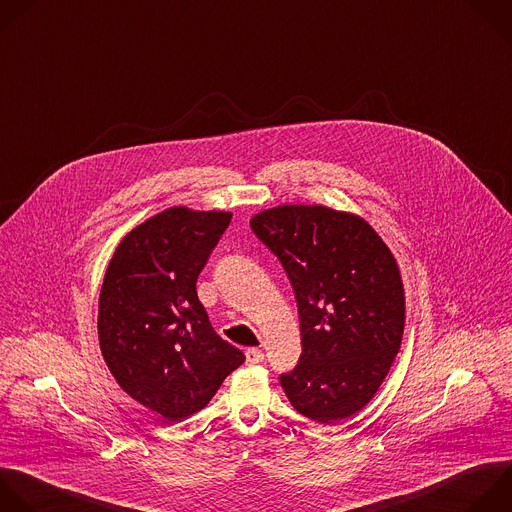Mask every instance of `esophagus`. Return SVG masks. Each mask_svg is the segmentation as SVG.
<instances>
[{
    "label": "esophagus",
    "instance_id": "34e87169",
    "mask_svg": "<svg viewBox=\"0 0 512 512\" xmlns=\"http://www.w3.org/2000/svg\"><path fill=\"white\" fill-rule=\"evenodd\" d=\"M245 356H247V364H261L263 360H265V356H263V352L261 350H257V348H249L247 352H245Z\"/></svg>",
    "mask_w": 512,
    "mask_h": 512
}]
</instances>
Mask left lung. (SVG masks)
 Instances as JSON below:
<instances>
[{
    "mask_svg": "<svg viewBox=\"0 0 512 512\" xmlns=\"http://www.w3.org/2000/svg\"><path fill=\"white\" fill-rule=\"evenodd\" d=\"M251 229L281 261L299 311V364L279 376L291 406L321 424L362 410L402 346L398 263L358 215L321 205L257 213Z\"/></svg>",
    "mask_w": 512,
    "mask_h": 512,
    "instance_id": "1",
    "label": "left lung"
}]
</instances>
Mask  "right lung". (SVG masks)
Instances as JSON below:
<instances>
[{"instance_id": "1", "label": "right lung", "mask_w": 512, "mask_h": 512, "mask_svg": "<svg viewBox=\"0 0 512 512\" xmlns=\"http://www.w3.org/2000/svg\"><path fill=\"white\" fill-rule=\"evenodd\" d=\"M170 207L116 247L100 289L98 339L118 386L168 422L203 410L245 356L213 329L197 279L231 223Z\"/></svg>"}]
</instances>
